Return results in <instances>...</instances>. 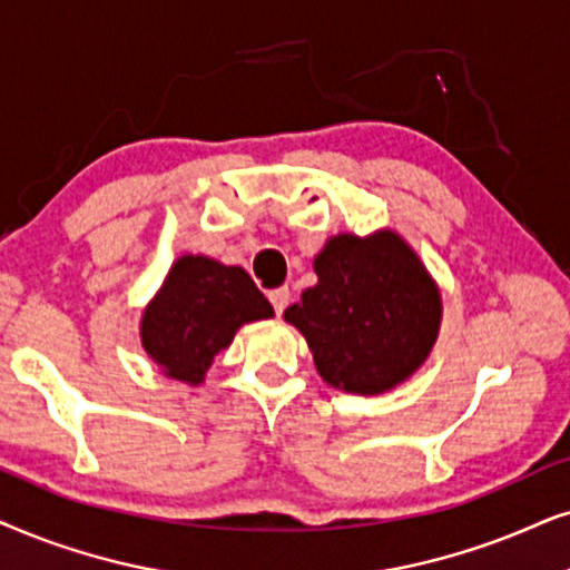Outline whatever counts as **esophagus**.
Masks as SVG:
<instances>
[{
    "mask_svg": "<svg viewBox=\"0 0 570 570\" xmlns=\"http://www.w3.org/2000/svg\"><path fill=\"white\" fill-rule=\"evenodd\" d=\"M271 305H273V309H276V315H281L284 313L286 307H289V302H292V292L286 289V286H281V289H273L271 294Z\"/></svg>",
    "mask_w": 570,
    "mask_h": 570,
    "instance_id": "34e87169",
    "label": "esophagus"
}]
</instances>
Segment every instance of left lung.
<instances>
[{"label": "left lung", "instance_id": "obj_1", "mask_svg": "<svg viewBox=\"0 0 570 570\" xmlns=\"http://www.w3.org/2000/svg\"><path fill=\"white\" fill-rule=\"evenodd\" d=\"M317 284L284 313L333 389L377 396L406 383L435 346L443 299L414 247L393 229L336 234L313 261Z\"/></svg>", "mask_w": 570, "mask_h": 570}]
</instances>
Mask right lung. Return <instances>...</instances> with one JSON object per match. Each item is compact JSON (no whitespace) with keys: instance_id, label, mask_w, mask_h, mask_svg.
Returning <instances> with one entry per match:
<instances>
[{"instance_id":"right-lung-1","label":"right lung","mask_w":570,"mask_h":570,"mask_svg":"<svg viewBox=\"0 0 570 570\" xmlns=\"http://www.w3.org/2000/svg\"><path fill=\"white\" fill-rule=\"evenodd\" d=\"M273 317L249 273L208 255H181L140 317V344L158 373L200 385L245 323Z\"/></svg>"}]
</instances>
